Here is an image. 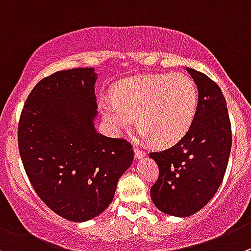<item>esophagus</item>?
Segmentation results:
<instances>
[{
	"label": "esophagus",
	"mask_w": 251,
	"mask_h": 251,
	"mask_svg": "<svg viewBox=\"0 0 251 251\" xmlns=\"http://www.w3.org/2000/svg\"><path fill=\"white\" fill-rule=\"evenodd\" d=\"M134 156H135V159H142V157L145 156V151H143V150H139L138 148H135Z\"/></svg>",
	"instance_id": "1"
}]
</instances>
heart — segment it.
<instances>
[{
    "label": "heart",
    "instance_id": "heart-1",
    "mask_svg": "<svg viewBox=\"0 0 251 251\" xmlns=\"http://www.w3.org/2000/svg\"><path fill=\"white\" fill-rule=\"evenodd\" d=\"M199 104V90L187 75H147L128 78L113 88L112 99L100 101V111L113 132L135 121L140 138L170 147L190 130Z\"/></svg>",
    "mask_w": 251,
    "mask_h": 251
}]
</instances>
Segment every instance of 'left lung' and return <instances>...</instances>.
I'll use <instances>...</instances> for the list:
<instances>
[{"instance_id":"obj_1","label":"left lung","mask_w":251,"mask_h":251,"mask_svg":"<svg viewBox=\"0 0 251 251\" xmlns=\"http://www.w3.org/2000/svg\"><path fill=\"white\" fill-rule=\"evenodd\" d=\"M199 88L195 121L175 145L150 152L159 177L150 188L157 209L188 217L203 208L218 191L231 148V126L226 102L213 80L186 68Z\"/></svg>"}]
</instances>
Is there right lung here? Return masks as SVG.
Wrapping results in <instances>:
<instances>
[{
    "mask_svg": "<svg viewBox=\"0 0 251 251\" xmlns=\"http://www.w3.org/2000/svg\"><path fill=\"white\" fill-rule=\"evenodd\" d=\"M95 83L92 68L51 74L28 95L18 122V149L33 188L73 222L95 218L109 206L134 157L129 142L95 130Z\"/></svg>",
    "mask_w": 251,
    "mask_h": 251,
    "instance_id": "right-lung-1",
    "label": "right lung"
}]
</instances>
